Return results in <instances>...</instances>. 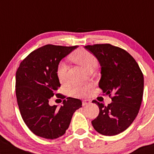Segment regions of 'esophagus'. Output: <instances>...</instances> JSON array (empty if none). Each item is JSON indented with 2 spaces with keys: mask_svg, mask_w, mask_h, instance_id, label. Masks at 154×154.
Wrapping results in <instances>:
<instances>
[{
  "mask_svg": "<svg viewBox=\"0 0 154 154\" xmlns=\"http://www.w3.org/2000/svg\"><path fill=\"white\" fill-rule=\"evenodd\" d=\"M90 103H91V100H90L85 99V100H82V105H83V106L90 104Z\"/></svg>",
  "mask_w": 154,
  "mask_h": 154,
  "instance_id": "obj_1",
  "label": "esophagus"
}]
</instances>
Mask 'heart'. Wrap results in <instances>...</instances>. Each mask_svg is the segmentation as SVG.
<instances>
[{
	"instance_id": "b5f03b06",
	"label": "heart",
	"mask_w": 154,
	"mask_h": 154,
	"mask_svg": "<svg viewBox=\"0 0 154 154\" xmlns=\"http://www.w3.org/2000/svg\"><path fill=\"white\" fill-rule=\"evenodd\" d=\"M70 59L84 68L86 71L94 69L97 64V61L95 57L90 51L83 49H79L74 51L70 56ZM66 73H67L66 64L64 62H59L57 68V76L61 84H64L67 81ZM89 89L90 86L88 85H76L72 89L71 93L76 96H85L88 95Z\"/></svg>"
}]
</instances>
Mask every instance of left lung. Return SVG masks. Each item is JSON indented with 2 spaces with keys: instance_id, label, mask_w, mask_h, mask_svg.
<instances>
[{
  "instance_id": "left-lung-1",
  "label": "left lung",
  "mask_w": 154,
  "mask_h": 154,
  "mask_svg": "<svg viewBox=\"0 0 154 154\" xmlns=\"http://www.w3.org/2000/svg\"><path fill=\"white\" fill-rule=\"evenodd\" d=\"M93 54L101 67L99 88L111 95L107 105L93 100L99 115L92 121L95 130L104 136L123 132L136 118L143 94V75L138 63L128 52L110 44L85 46Z\"/></svg>"
}]
</instances>
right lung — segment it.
Returning a JSON list of instances; mask_svg holds the SVG:
<instances>
[{
    "mask_svg": "<svg viewBox=\"0 0 154 154\" xmlns=\"http://www.w3.org/2000/svg\"><path fill=\"white\" fill-rule=\"evenodd\" d=\"M77 46L47 45L29 54L20 64L16 75V95L24 123L36 136L55 139L68 129L74 112L82 107L79 99L67 97L63 105L51 106L50 98L61 86L57 76L60 61ZM57 97L64 99V95Z\"/></svg>",
    "mask_w": 154,
    "mask_h": 154,
    "instance_id": "1",
    "label": "right lung"
}]
</instances>
